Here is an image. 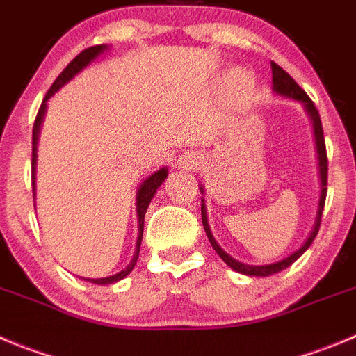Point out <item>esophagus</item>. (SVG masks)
Listing matches in <instances>:
<instances>
[{
	"mask_svg": "<svg viewBox=\"0 0 356 356\" xmlns=\"http://www.w3.org/2000/svg\"><path fill=\"white\" fill-rule=\"evenodd\" d=\"M199 164H201V157H199L197 154L185 155V157L181 159V165H184V168H187V169H195Z\"/></svg>",
	"mask_w": 356,
	"mask_h": 356,
	"instance_id": "obj_1",
	"label": "esophagus"
}]
</instances>
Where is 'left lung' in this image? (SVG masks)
<instances>
[{
  "mask_svg": "<svg viewBox=\"0 0 356 356\" xmlns=\"http://www.w3.org/2000/svg\"><path fill=\"white\" fill-rule=\"evenodd\" d=\"M270 67H273V87L277 94H282V96L286 97H293V99H299L306 104L307 111H309L311 118H313V125H314V134H316V148H318V157H320V175H321V199H320V209H318V218L316 223H314V229L311 232V236L307 238V241L297 250L296 253H292L286 259L280 260L276 264H269V266H246V264L238 262V260L232 259L231 255H227L218 245H216L215 238L211 236V231H209L208 220H206V211H204V204L201 206V215H202V225H204V231L208 234L209 243L215 248V252L218 253L220 259L227 264L229 267H232L238 273L246 274V276H270V274H276L280 270L286 269L289 266H292L304 252L311 246L313 239L316 238L318 229H320L321 223V213H323V206H325V197H327V175H328V159H327V148H325V138H323V127H321V120H320V113H318L316 106H314L313 101L309 99V96L306 94V90L296 82V80L283 70L282 66H277L276 63H270Z\"/></svg>",
  "mask_w": 356,
  "mask_h": 356,
  "instance_id": "1",
  "label": "left lung"
}]
</instances>
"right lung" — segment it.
<instances>
[{
  "instance_id": "add662e5",
  "label": "right lung",
  "mask_w": 356,
  "mask_h": 356,
  "mask_svg": "<svg viewBox=\"0 0 356 356\" xmlns=\"http://www.w3.org/2000/svg\"><path fill=\"white\" fill-rule=\"evenodd\" d=\"M106 49L104 45H96V47H89V49L82 50V52L79 54V56L74 57L73 60H71L70 64H67L66 67H64L63 71H60V74L56 79V82L52 83V87H50L49 90H47L45 94V99H43L42 106H40L38 113H36V118H35V125H33V159H31V168H33V175H35V162H36V140H38V131H40V124H42V118H43V113H45V101L49 99L50 96H52L56 90H59L60 87L64 86V83L67 82V80H71L74 76V74L79 73L82 67H86L87 64L90 63V60L94 59V57L97 56V54H101L103 50ZM165 176H168V169L162 168L159 169L157 172H154L152 176H148L147 180L141 184L140 191H138V218H140V236H138V245H136V253H134L133 260H131V264L127 267H125L124 270H120V273H117L115 276H108V277H101V280H87V282H92L96 283V285H110V283H115L118 282V280H122V277H125L127 274L131 273V270L134 269V266H136V260L138 257H140V246H141V238H143V222H145V213H147V208L148 204H150L152 197L155 195V192H157V188L161 187L162 181L165 180ZM35 178V176H33Z\"/></svg>"
}]
</instances>
